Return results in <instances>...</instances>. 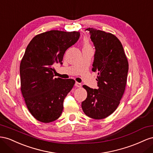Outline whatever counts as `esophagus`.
<instances>
[{
	"label": "esophagus",
	"mask_w": 153,
	"mask_h": 153,
	"mask_svg": "<svg viewBox=\"0 0 153 153\" xmlns=\"http://www.w3.org/2000/svg\"><path fill=\"white\" fill-rule=\"evenodd\" d=\"M75 86H76V87H81V84L79 83V82H76Z\"/></svg>",
	"instance_id": "esophagus-1"
}]
</instances>
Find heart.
Returning a JSON list of instances; mask_svg holds the SVG:
<instances>
[{"mask_svg": "<svg viewBox=\"0 0 153 153\" xmlns=\"http://www.w3.org/2000/svg\"><path fill=\"white\" fill-rule=\"evenodd\" d=\"M85 47H90L88 42H87V40L85 41Z\"/></svg>", "mask_w": 153, "mask_h": 153, "instance_id": "heart-1", "label": "heart"}]
</instances>
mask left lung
Here are the masks:
<instances>
[{
  "mask_svg": "<svg viewBox=\"0 0 153 153\" xmlns=\"http://www.w3.org/2000/svg\"><path fill=\"white\" fill-rule=\"evenodd\" d=\"M95 47L91 71L97 72V89L86 85L87 97L81 103L85 114L94 119L110 115L119 105L127 82L129 65L121 42L115 35L88 28Z\"/></svg>",
  "mask_w": 153,
  "mask_h": 153,
  "instance_id": "left-lung-1",
  "label": "left lung"
}]
</instances>
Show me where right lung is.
Returning a JSON list of instances; mask_svg holds the SVG:
<instances>
[{"instance_id":"obj_1","label":"right lung","mask_w":153,"mask_h":153,"mask_svg":"<svg viewBox=\"0 0 153 153\" xmlns=\"http://www.w3.org/2000/svg\"><path fill=\"white\" fill-rule=\"evenodd\" d=\"M79 36V32L52 30L34 36L26 48L20 66L21 91L29 111L39 121L51 123L62 114L75 81L54 78L53 66L62 64L65 51Z\"/></svg>"}]
</instances>
